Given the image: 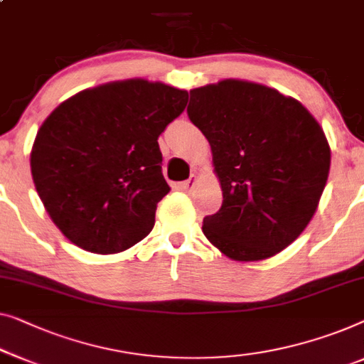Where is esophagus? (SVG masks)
Segmentation results:
<instances>
[{
    "label": "esophagus",
    "mask_w": 364,
    "mask_h": 364,
    "mask_svg": "<svg viewBox=\"0 0 364 364\" xmlns=\"http://www.w3.org/2000/svg\"><path fill=\"white\" fill-rule=\"evenodd\" d=\"M195 183H197V176H191V178L188 181H186L182 183V188L186 192H192V188L195 187Z\"/></svg>",
    "instance_id": "34e87169"
}]
</instances>
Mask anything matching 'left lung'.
Here are the masks:
<instances>
[{
    "mask_svg": "<svg viewBox=\"0 0 364 364\" xmlns=\"http://www.w3.org/2000/svg\"><path fill=\"white\" fill-rule=\"evenodd\" d=\"M187 113L208 139L223 192L203 235L235 261L281 252L307 228L328 178L322 126L296 98L235 78L193 88Z\"/></svg>",
    "mask_w": 364,
    "mask_h": 364,
    "instance_id": "left-lung-1",
    "label": "left lung"
}]
</instances>
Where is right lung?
<instances>
[{
    "label": "right lung",
    "instance_id": "right-lung-1",
    "mask_svg": "<svg viewBox=\"0 0 364 364\" xmlns=\"http://www.w3.org/2000/svg\"><path fill=\"white\" fill-rule=\"evenodd\" d=\"M187 102L186 90L129 78L87 88L47 117L31 172L65 238L113 255L151 233L157 203L171 191L157 139Z\"/></svg>",
    "mask_w": 364,
    "mask_h": 364
}]
</instances>
